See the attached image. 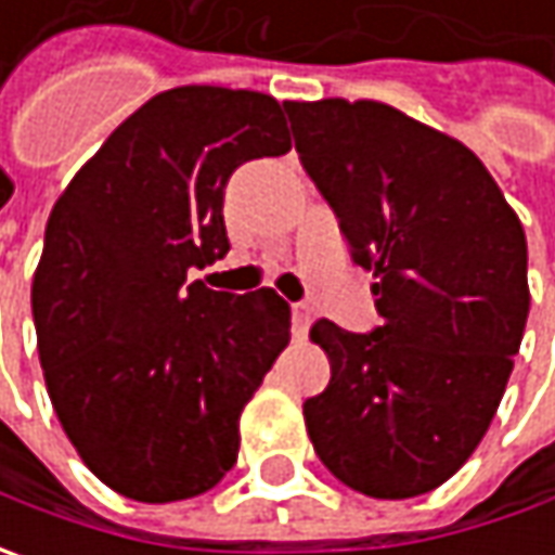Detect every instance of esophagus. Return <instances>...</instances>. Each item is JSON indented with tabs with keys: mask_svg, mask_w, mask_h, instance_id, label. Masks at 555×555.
I'll list each match as a JSON object with an SVG mask.
<instances>
[{
	"mask_svg": "<svg viewBox=\"0 0 555 555\" xmlns=\"http://www.w3.org/2000/svg\"><path fill=\"white\" fill-rule=\"evenodd\" d=\"M293 333L296 336H306L311 327V306L309 302H293Z\"/></svg>",
	"mask_w": 555,
	"mask_h": 555,
	"instance_id": "esophagus-1",
	"label": "esophagus"
}]
</instances>
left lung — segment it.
Returning a JSON list of instances; mask_svg holds the SVG:
<instances>
[{
    "label": "left lung",
    "mask_w": 555,
    "mask_h": 555,
    "mask_svg": "<svg viewBox=\"0 0 555 555\" xmlns=\"http://www.w3.org/2000/svg\"><path fill=\"white\" fill-rule=\"evenodd\" d=\"M302 169L373 271L383 324L311 327L331 383L302 404L343 485L404 501L448 481L498 414L528 321L513 206L457 139L383 101H284Z\"/></svg>",
    "instance_id": "left-lung-1"
}]
</instances>
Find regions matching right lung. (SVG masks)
I'll list each match as a JSON object with an SVG mask.
<instances>
[{
    "label": "right lung",
    "mask_w": 555,
    "mask_h": 555,
    "mask_svg": "<svg viewBox=\"0 0 555 555\" xmlns=\"http://www.w3.org/2000/svg\"><path fill=\"white\" fill-rule=\"evenodd\" d=\"M287 151L271 95L179 86L122 119L54 203L33 274L39 361L76 454L122 498H197L237 460L289 306L188 274L231 246V172Z\"/></svg>",
    "instance_id": "1"
}]
</instances>
